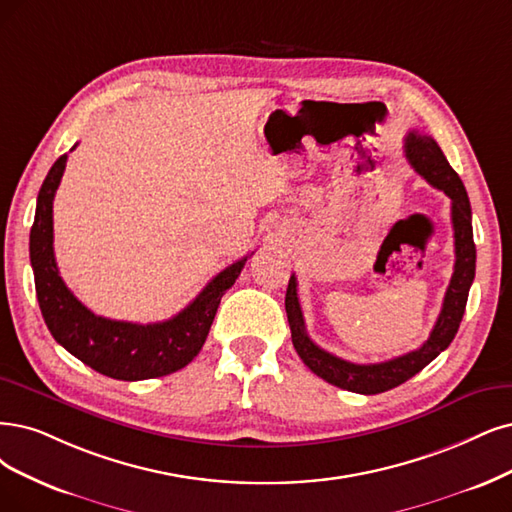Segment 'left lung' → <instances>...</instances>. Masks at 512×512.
<instances>
[{"label":"left lung","instance_id":"8db88e82","mask_svg":"<svg viewBox=\"0 0 512 512\" xmlns=\"http://www.w3.org/2000/svg\"><path fill=\"white\" fill-rule=\"evenodd\" d=\"M405 156L415 173L451 198L453 240H456V266H453L437 325L430 331L426 342L418 350L396 356L386 363L356 365L318 348L312 342L306 331L304 312H301L299 306L295 274L289 280L285 297L291 339L301 361L306 363L312 373L323 377L325 382L358 394H380L401 386L409 377L420 373L428 363H432L453 342V337H456L466 310L468 291L472 280H475L477 249L475 240H472V213L462 179L449 166L437 141L428 135H422L420 130H409V135L405 137Z\"/></svg>","mask_w":512,"mask_h":512}]
</instances>
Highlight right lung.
Segmentation results:
<instances>
[{
	"label": "right lung",
	"mask_w": 512,
	"mask_h": 512,
	"mask_svg": "<svg viewBox=\"0 0 512 512\" xmlns=\"http://www.w3.org/2000/svg\"><path fill=\"white\" fill-rule=\"evenodd\" d=\"M65 164L67 154L56 160L46 175L37 194L29 236L35 293L48 331L69 354L113 380L139 382L183 369L202 350L221 297L234 285L249 257L219 272L192 304L164 323L137 325L97 316L67 289L54 259L52 202Z\"/></svg>",
	"instance_id": "right-lung-1"
}]
</instances>
